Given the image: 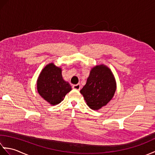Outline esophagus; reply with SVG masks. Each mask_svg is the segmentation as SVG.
I'll return each instance as SVG.
<instances>
[{
	"label": "esophagus",
	"mask_w": 155,
	"mask_h": 155,
	"mask_svg": "<svg viewBox=\"0 0 155 155\" xmlns=\"http://www.w3.org/2000/svg\"><path fill=\"white\" fill-rule=\"evenodd\" d=\"M81 86L80 84H74L72 86V88H73L74 89L77 90V91H79L81 89Z\"/></svg>",
	"instance_id": "34e87169"
}]
</instances>
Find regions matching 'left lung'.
<instances>
[{"label":"left lung","mask_w":155,"mask_h":155,"mask_svg":"<svg viewBox=\"0 0 155 155\" xmlns=\"http://www.w3.org/2000/svg\"><path fill=\"white\" fill-rule=\"evenodd\" d=\"M117 89V83L110 69L104 64L92 68L87 83L81 93L92 110H97L109 103Z\"/></svg>","instance_id":"1"}]
</instances>
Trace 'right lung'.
Listing matches in <instances>:
<instances>
[{
  "label": "right lung",
  "mask_w": 155,
  "mask_h": 155,
  "mask_svg": "<svg viewBox=\"0 0 155 155\" xmlns=\"http://www.w3.org/2000/svg\"><path fill=\"white\" fill-rule=\"evenodd\" d=\"M38 94L52 106L64 100L65 95L72 88L62 76V68L54 63L46 65L41 71L37 81Z\"/></svg>",
  "instance_id": "obj_1"
}]
</instances>
